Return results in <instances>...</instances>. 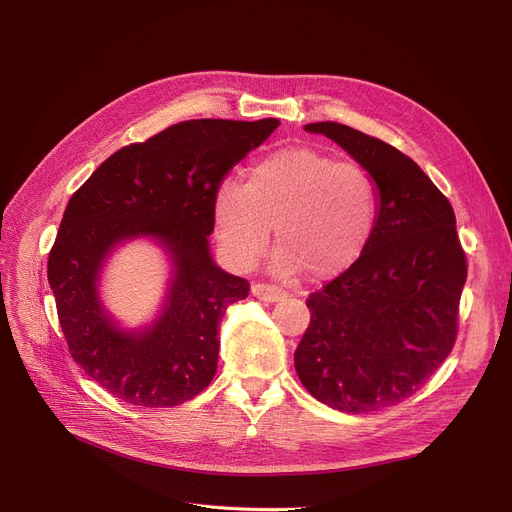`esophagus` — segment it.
<instances>
[{"instance_id": "obj_1", "label": "esophagus", "mask_w": 512, "mask_h": 512, "mask_svg": "<svg viewBox=\"0 0 512 512\" xmlns=\"http://www.w3.org/2000/svg\"><path fill=\"white\" fill-rule=\"evenodd\" d=\"M253 294H255L257 299L267 301V303H276V301L286 297V292L282 288H278L274 284H263V282L253 284Z\"/></svg>"}]
</instances>
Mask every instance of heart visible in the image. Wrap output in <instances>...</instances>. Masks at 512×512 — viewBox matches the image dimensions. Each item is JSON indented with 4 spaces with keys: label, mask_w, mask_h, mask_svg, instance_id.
I'll list each match as a JSON object with an SVG mask.
<instances>
[{
    "label": "heart",
    "mask_w": 512,
    "mask_h": 512,
    "mask_svg": "<svg viewBox=\"0 0 512 512\" xmlns=\"http://www.w3.org/2000/svg\"><path fill=\"white\" fill-rule=\"evenodd\" d=\"M378 220V191L357 164L313 147H284L249 168L245 184L224 180L213 222L224 253L253 265L276 230V270L311 282L348 270Z\"/></svg>",
    "instance_id": "b5f03b06"
}]
</instances>
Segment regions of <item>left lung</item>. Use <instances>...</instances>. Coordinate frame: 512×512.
I'll list each match as a JSON object with an SVG mask.
<instances>
[{
    "label": "left lung",
    "mask_w": 512,
    "mask_h": 512,
    "mask_svg": "<svg viewBox=\"0 0 512 512\" xmlns=\"http://www.w3.org/2000/svg\"><path fill=\"white\" fill-rule=\"evenodd\" d=\"M305 128L371 174L380 213L363 255L309 294L311 321L294 367L324 405L378 411L413 396L450 355L467 257L450 201L409 155L338 122Z\"/></svg>",
    "instance_id": "8db88e82"
}]
</instances>
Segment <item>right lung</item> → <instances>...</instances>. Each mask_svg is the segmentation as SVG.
Instances as JSON below:
<instances>
[{
    "instance_id": "1",
    "label": "right lung",
    "mask_w": 512,
    "mask_h": 512,
    "mask_svg": "<svg viewBox=\"0 0 512 512\" xmlns=\"http://www.w3.org/2000/svg\"><path fill=\"white\" fill-rule=\"evenodd\" d=\"M276 118L186 120L107 157L70 197L47 280L72 359L134 407H176L218 369V326L251 284L211 261L213 201L222 178L278 128ZM149 233L173 253L165 315L143 335L120 333L100 309L96 276L118 239Z\"/></svg>"
}]
</instances>
